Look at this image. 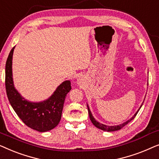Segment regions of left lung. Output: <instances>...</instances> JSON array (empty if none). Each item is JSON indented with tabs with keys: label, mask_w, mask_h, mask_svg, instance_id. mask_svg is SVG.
Returning a JSON list of instances; mask_svg holds the SVG:
<instances>
[{
	"label": "left lung",
	"mask_w": 159,
	"mask_h": 159,
	"mask_svg": "<svg viewBox=\"0 0 159 159\" xmlns=\"http://www.w3.org/2000/svg\"><path fill=\"white\" fill-rule=\"evenodd\" d=\"M143 102H144V101H143ZM143 103H142V105L140 106V108H139V109H138V111H137V112L135 113V114H134V116H132L131 119H129V120H127V121H125V122H124L123 124H121V125H116V126H107V125H103V124L100 123V122H98V121L95 120V118H94V117H93V116L92 113H91V111H90V108H89V107H88V114H89V116H90V120H91V121H92V123L93 124V125H95V127H96L97 128H98V129H100L103 130V131H106V132H114V131H116V130L121 129V128H123L124 127H125V125H127L128 123L130 122V121H131L132 120V119H133L134 118V117L136 116V115H137V114H138V113L139 110L140 109L141 106H143Z\"/></svg>",
	"instance_id": "1"
}]
</instances>
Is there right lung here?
<instances>
[{
	"instance_id": "right-lung-1",
	"label": "right lung",
	"mask_w": 159,
	"mask_h": 159,
	"mask_svg": "<svg viewBox=\"0 0 159 159\" xmlns=\"http://www.w3.org/2000/svg\"><path fill=\"white\" fill-rule=\"evenodd\" d=\"M14 47L9 53L6 64V90L11 106L21 121L38 132H47L55 128L61 118L62 110L66 94L71 90L69 80L63 82L49 98L43 102L28 101L14 88L12 77V57Z\"/></svg>"
}]
</instances>
